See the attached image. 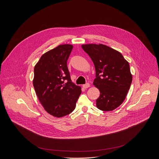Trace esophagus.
Returning a JSON list of instances; mask_svg holds the SVG:
<instances>
[{
	"label": "esophagus",
	"mask_w": 159,
	"mask_h": 159,
	"mask_svg": "<svg viewBox=\"0 0 159 159\" xmlns=\"http://www.w3.org/2000/svg\"><path fill=\"white\" fill-rule=\"evenodd\" d=\"M83 87L84 89L88 88L90 87V84L88 83H86L85 84H83Z\"/></svg>",
	"instance_id": "esophagus-1"
}]
</instances>
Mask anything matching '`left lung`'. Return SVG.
<instances>
[{
  "label": "left lung",
  "instance_id": "8db88e82",
  "mask_svg": "<svg viewBox=\"0 0 159 159\" xmlns=\"http://www.w3.org/2000/svg\"><path fill=\"white\" fill-rule=\"evenodd\" d=\"M95 68L93 85L100 94L97 107L104 111H113L125 100L132 81L129 62L117 51L102 44L82 45Z\"/></svg>",
  "mask_w": 159,
  "mask_h": 159
}]
</instances>
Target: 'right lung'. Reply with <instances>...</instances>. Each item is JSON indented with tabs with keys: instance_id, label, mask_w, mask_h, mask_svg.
<instances>
[{
	"instance_id": "1",
	"label": "right lung",
	"mask_w": 159,
	"mask_h": 159,
	"mask_svg": "<svg viewBox=\"0 0 159 159\" xmlns=\"http://www.w3.org/2000/svg\"><path fill=\"white\" fill-rule=\"evenodd\" d=\"M72 49L71 45H59L43 54L34 67L33 85L39 100L57 117L71 113L81 93L71 82L67 65Z\"/></svg>"
}]
</instances>
